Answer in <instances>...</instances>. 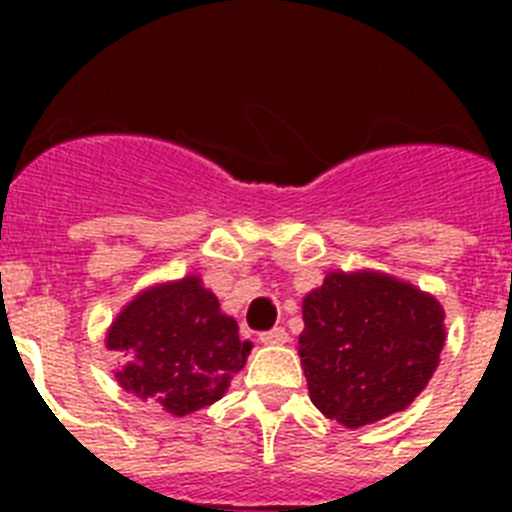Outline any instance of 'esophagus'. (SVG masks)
Returning a JSON list of instances; mask_svg holds the SVG:
<instances>
[{
  "label": "esophagus",
  "instance_id": "obj_1",
  "mask_svg": "<svg viewBox=\"0 0 512 512\" xmlns=\"http://www.w3.org/2000/svg\"><path fill=\"white\" fill-rule=\"evenodd\" d=\"M259 341L264 343V346H282V343L289 341V336L284 328H271V330H264V333H261Z\"/></svg>",
  "mask_w": 512,
  "mask_h": 512
}]
</instances>
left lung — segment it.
I'll return each mask as SVG.
<instances>
[{
	"label": "left lung",
	"instance_id": "obj_1",
	"mask_svg": "<svg viewBox=\"0 0 512 512\" xmlns=\"http://www.w3.org/2000/svg\"><path fill=\"white\" fill-rule=\"evenodd\" d=\"M300 359L312 405L346 428L405 410L438 366L433 297L374 271H333L302 300Z\"/></svg>",
	"mask_w": 512,
	"mask_h": 512
}]
</instances>
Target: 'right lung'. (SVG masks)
Returning <instances> with one entry per match:
<instances>
[{
  "label": "right lung",
  "mask_w": 512,
  "mask_h": 512,
  "mask_svg": "<svg viewBox=\"0 0 512 512\" xmlns=\"http://www.w3.org/2000/svg\"><path fill=\"white\" fill-rule=\"evenodd\" d=\"M107 348L125 366L117 382L171 415L212 405L246 364L251 343L220 312L197 277L161 284L135 297L107 333Z\"/></svg>",
  "instance_id": "right-lung-1"
}]
</instances>
